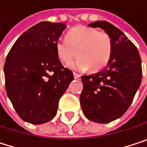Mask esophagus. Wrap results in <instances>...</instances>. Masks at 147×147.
I'll list each match as a JSON object with an SVG mask.
<instances>
[{
  "mask_svg": "<svg viewBox=\"0 0 147 147\" xmlns=\"http://www.w3.org/2000/svg\"><path fill=\"white\" fill-rule=\"evenodd\" d=\"M73 76H74V78L75 79H79L80 78V75L77 74V73H73Z\"/></svg>",
  "mask_w": 147,
  "mask_h": 147,
  "instance_id": "obj_1",
  "label": "esophagus"
}]
</instances>
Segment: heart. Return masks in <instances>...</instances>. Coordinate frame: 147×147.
Here are the masks:
<instances>
[{"label": "heart", "instance_id": "1", "mask_svg": "<svg viewBox=\"0 0 147 147\" xmlns=\"http://www.w3.org/2000/svg\"><path fill=\"white\" fill-rule=\"evenodd\" d=\"M58 59L64 64L72 62L77 55L79 57L70 68L78 70H98L105 67L112 54V40L103 31L86 26L71 28L66 39L59 38L55 44Z\"/></svg>", "mask_w": 147, "mask_h": 147}]
</instances>
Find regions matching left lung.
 Masks as SVG:
<instances>
[{"label": "left lung", "instance_id": "left-lung-1", "mask_svg": "<svg viewBox=\"0 0 147 147\" xmlns=\"http://www.w3.org/2000/svg\"><path fill=\"white\" fill-rule=\"evenodd\" d=\"M89 26L100 27L110 36L112 54L105 69L82 76L80 103L87 119L109 123L122 116L131 105L141 83V59L136 46L111 23L96 21Z\"/></svg>", "mask_w": 147, "mask_h": 147}]
</instances>
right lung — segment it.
Returning <instances> with one entry per match:
<instances>
[{
  "label": "right lung",
  "instance_id": "1",
  "mask_svg": "<svg viewBox=\"0 0 147 147\" xmlns=\"http://www.w3.org/2000/svg\"><path fill=\"white\" fill-rule=\"evenodd\" d=\"M66 25L42 21L16 40L4 64L6 91L25 121L43 124L57 114L58 102L73 80L55 49Z\"/></svg>",
  "mask_w": 147,
  "mask_h": 147
}]
</instances>
